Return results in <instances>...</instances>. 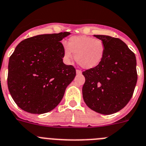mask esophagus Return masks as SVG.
Wrapping results in <instances>:
<instances>
[{
  "label": "esophagus",
  "mask_w": 146,
  "mask_h": 146,
  "mask_svg": "<svg viewBox=\"0 0 146 146\" xmlns=\"http://www.w3.org/2000/svg\"><path fill=\"white\" fill-rule=\"evenodd\" d=\"M76 73H77V74H82V71L77 69V70H76Z\"/></svg>",
  "instance_id": "esophagus-1"
}]
</instances>
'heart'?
Segmentation results:
<instances>
[{"instance_id":"heart-1","label":"heart","mask_w":146,"mask_h":146,"mask_svg":"<svg viewBox=\"0 0 146 146\" xmlns=\"http://www.w3.org/2000/svg\"><path fill=\"white\" fill-rule=\"evenodd\" d=\"M84 69L98 66L105 54V45L101 40L85 35L73 36L64 45V57L67 61L74 58Z\"/></svg>"}]
</instances>
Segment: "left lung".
<instances>
[{
	"mask_svg": "<svg viewBox=\"0 0 146 146\" xmlns=\"http://www.w3.org/2000/svg\"><path fill=\"white\" fill-rule=\"evenodd\" d=\"M94 36L104 42L105 54L98 66L82 72V96L90 109L112 114L122 109L134 93L137 80L135 55L119 38Z\"/></svg>",
	"mask_w": 146,
	"mask_h": 146,
	"instance_id": "left-lung-1",
	"label": "left lung"
}]
</instances>
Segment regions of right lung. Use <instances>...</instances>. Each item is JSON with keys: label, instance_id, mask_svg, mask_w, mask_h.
Here are the masks:
<instances>
[{"label": "right lung", "instance_id": "1", "mask_svg": "<svg viewBox=\"0 0 146 146\" xmlns=\"http://www.w3.org/2000/svg\"><path fill=\"white\" fill-rule=\"evenodd\" d=\"M70 33L34 36L22 40L9 58L8 88L22 110L47 113L58 106L76 76L72 65L63 62L61 40Z\"/></svg>", "mask_w": 146, "mask_h": 146}]
</instances>
